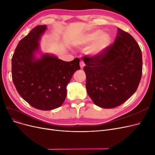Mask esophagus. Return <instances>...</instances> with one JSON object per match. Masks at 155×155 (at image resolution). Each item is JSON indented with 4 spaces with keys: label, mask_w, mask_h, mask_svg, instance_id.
Returning a JSON list of instances; mask_svg holds the SVG:
<instances>
[{
    "label": "esophagus",
    "mask_w": 155,
    "mask_h": 155,
    "mask_svg": "<svg viewBox=\"0 0 155 155\" xmlns=\"http://www.w3.org/2000/svg\"><path fill=\"white\" fill-rule=\"evenodd\" d=\"M79 64H80V67H81V68H83L84 66H85V63H84L83 61H80V63H79Z\"/></svg>",
    "instance_id": "obj_1"
}]
</instances>
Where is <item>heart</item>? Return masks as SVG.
Wrapping results in <instances>:
<instances>
[{
  "instance_id": "b5f03b06",
  "label": "heart",
  "mask_w": 155,
  "mask_h": 155,
  "mask_svg": "<svg viewBox=\"0 0 155 155\" xmlns=\"http://www.w3.org/2000/svg\"><path fill=\"white\" fill-rule=\"evenodd\" d=\"M110 42V36L106 33L97 30L88 33L79 40V45L81 46H88L93 44L89 53L92 55H97L101 54L109 45Z\"/></svg>"
}]
</instances>
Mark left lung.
Masks as SVG:
<instances>
[{
  "instance_id": "8db88e82",
  "label": "left lung",
  "mask_w": 155,
  "mask_h": 155,
  "mask_svg": "<svg viewBox=\"0 0 155 155\" xmlns=\"http://www.w3.org/2000/svg\"><path fill=\"white\" fill-rule=\"evenodd\" d=\"M83 61L87 93L97 106L116 107L137 90L142 74V55L129 33L118 28L113 44L97 55L84 56Z\"/></svg>"
}]
</instances>
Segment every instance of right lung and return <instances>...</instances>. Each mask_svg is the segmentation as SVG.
<instances>
[{
  "label": "right lung",
  "mask_w": 155,
  "mask_h": 155,
  "mask_svg": "<svg viewBox=\"0 0 155 155\" xmlns=\"http://www.w3.org/2000/svg\"><path fill=\"white\" fill-rule=\"evenodd\" d=\"M46 29V25L34 28L18 43L12 59V79L18 93L31 107L42 110L63 104L68 83L80 69L79 58L67 62L44 54L35 59L38 41Z\"/></svg>",
  "instance_id": "1"
}]
</instances>
